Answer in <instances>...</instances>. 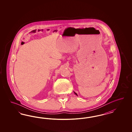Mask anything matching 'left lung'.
<instances>
[{
    "label": "left lung",
    "mask_w": 132,
    "mask_h": 132,
    "mask_svg": "<svg viewBox=\"0 0 132 132\" xmlns=\"http://www.w3.org/2000/svg\"><path fill=\"white\" fill-rule=\"evenodd\" d=\"M75 94H76V95H77V94H76V93H75Z\"/></svg>",
    "instance_id": "left-lung-1"
}]
</instances>
